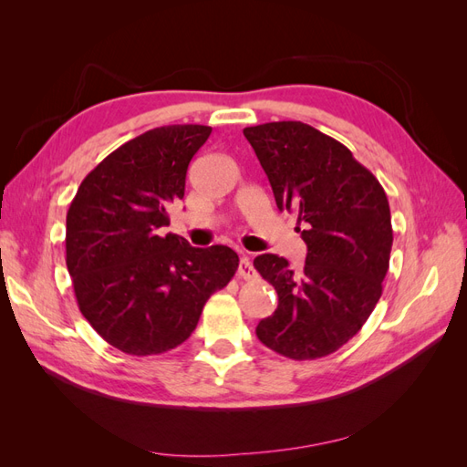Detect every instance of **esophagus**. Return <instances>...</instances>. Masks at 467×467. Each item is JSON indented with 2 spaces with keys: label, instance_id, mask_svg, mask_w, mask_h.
I'll use <instances>...</instances> for the list:
<instances>
[{
  "label": "esophagus",
  "instance_id": "1",
  "mask_svg": "<svg viewBox=\"0 0 467 467\" xmlns=\"http://www.w3.org/2000/svg\"><path fill=\"white\" fill-rule=\"evenodd\" d=\"M237 275L242 276V278H245V280H249V278L255 276V268H253V263H251V259H249L247 255H244L242 259H239Z\"/></svg>",
  "mask_w": 467,
  "mask_h": 467
}]
</instances>
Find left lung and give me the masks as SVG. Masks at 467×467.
I'll return each mask as SVG.
<instances>
[{
	"label": "left lung",
	"mask_w": 467,
	"mask_h": 467,
	"mask_svg": "<svg viewBox=\"0 0 467 467\" xmlns=\"http://www.w3.org/2000/svg\"><path fill=\"white\" fill-rule=\"evenodd\" d=\"M244 134L307 245L302 271L273 253L253 261L278 294L255 333L282 357H327L360 331L381 296L393 244L388 196L348 148L314 126L282 120Z\"/></svg>",
	"instance_id": "1"
}]
</instances>
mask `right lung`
<instances>
[{
    "label": "right lung",
    "mask_w": 467,
    "mask_h": 467,
    "mask_svg": "<svg viewBox=\"0 0 467 467\" xmlns=\"http://www.w3.org/2000/svg\"><path fill=\"white\" fill-rule=\"evenodd\" d=\"M210 132L171 124L136 136L81 181L69 204L66 265L79 312L126 355H161L187 341L206 300L237 271L234 249L163 234Z\"/></svg>",
    "instance_id": "obj_1"
}]
</instances>
